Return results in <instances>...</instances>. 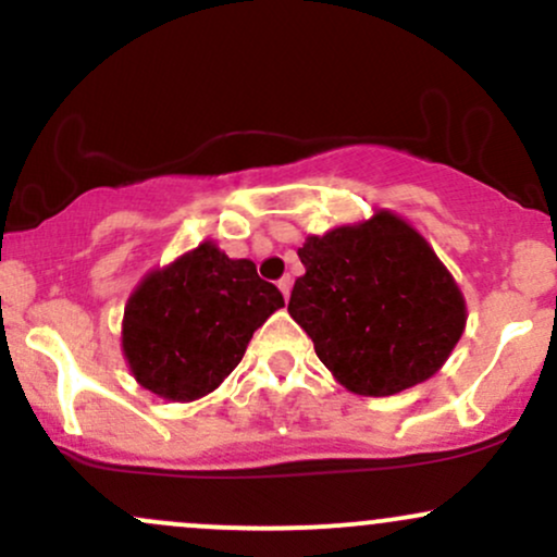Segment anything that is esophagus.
Wrapping results in <instances>:
<instances>
[{
	"label": "esophagus",
	"mask_w": 557,
	"mask_h": 557,
	"mask_svg": "<svg viewBox=\"0 0 557 557\" xmlns=\"http://www.w3.org/2000/svg\"><path fill=\"white\" fill-rule=\"evenodd\" d=\"M277 287H280V290H283L285 300L290 298V287H293V277H290V274H285V277H280V280H277Z\"/></svg>",
	"instance_id": "esophagus-1"
}]
</instances>
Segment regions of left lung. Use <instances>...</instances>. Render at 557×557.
I'll return each mask as SVG.
<instances>
[{"label":"left lung","instance_id":"8db88e82","mask_svg":"<svg viewBox=\"0 0 557 557\" xmlns=\"http://www.w3.org/2000/svg\"><path fill=\"white\" fill-rule=\"evenodd\" d=\"M287 311L356 395L385 398L437 374L461 341L466 300L430 243L393 212L309 235Z\"/></svg>","mask_w":557,"mask_h":557}]
</instances>
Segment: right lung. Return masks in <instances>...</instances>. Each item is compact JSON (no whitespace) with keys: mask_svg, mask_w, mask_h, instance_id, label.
Wrapping results in <instances>:
<instances>
[{"mask_svg":"<svg viewBox=\"0 0 557 557\" xmlns=\"http://www.w3.org/2000/svg\"><path fill=\"white\" fill-rule=\"evenodd\" d=\"M283 293L257 264L212 240L140 280L123 317V354L140 387L164 400H196L222 385Z\"/></svg>","mask_w":557,"mask_h":557,"instance_id":"1","label":"right lung"}]
</instances>
